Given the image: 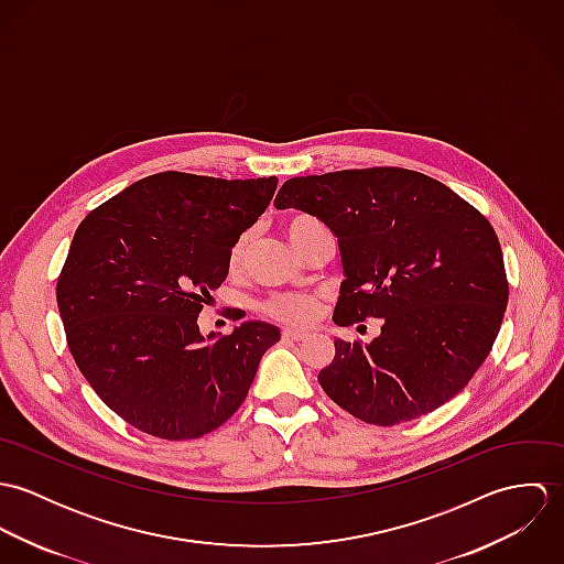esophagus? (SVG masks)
I'll return each mask as SVG.
<instances>
[{
    "label": "esophagus",
    "instance_id": "1",
    "mask_svg": "<svg viewBox=\"0 0 564 564\" xmlns=\"http://www.w3.org/2000/svg\"><path fill=\"white\" fill-rule=\"evenodd\" d=\"M282 338L297 343V340L308 338V332H306V329H297V327H284V329H282Z\"/></svg>",
    "mask_w": 564,
    "mask_h": 564
}]
</instances>
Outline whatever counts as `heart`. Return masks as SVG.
<instances>
[{"label":"heart","mask_w":564,"mask_h":564,"mask_svg":"<svg viewBox=\"0 0 564 564\" xmlns=\"http://www.w3.org/2000/svg\"><path fill=\"white\" fill-rule=\"evenodd\" d=\"M284 232L293 245L304 251L308 242L313 241L322 230V221L311 215L295 213L284 219ZM249 247V235H241L230 247V269L237 271L245 262V253ZM322 293H306V291H282L271 293L260 302V313L273 322L289 323V325H306L313 322L322 308Z\"/></svg>","instance_id":"heart-1"}]
</instances>
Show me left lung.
I'll list each match as a JSON object with an SVG mask.
<instances>
[{"label": "left lung", "instance_id": "left-lung-1", "mask_svg": "<svg viewBox=\"0 0 564 564\" xmlns=\"http://www.w3.org/2000/svg\"><path fill=\"white\" fill-rule=\"evenodd\" d=\"M273 206L300 208L338 237L347 278L334 323L382 319L367 345L334 340L319 373L332 402L365 423L398 425L471 382L508 304L501 247L478 208L402 166L291 177Z\"/></svg>", "mask_w": 564, "mask_h": 564}]
</instances>
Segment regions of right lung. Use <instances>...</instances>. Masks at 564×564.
Instances as JSON below:
<instances>
[{
	"label": "right lung",
	"instance_id": "right-lung-1",
	"mask_svg": "<svg viewBox=\"0 0 564 564\" xmlns=\"http://www.w3.org/2000/svg\"><path fill=\"white\" fill-rule=\"evenodd\" d=\"M275 186V175L162 171L84 217L58 275V311L82 376L126 423L186 441L241 408L280 329L242 323L206 343L197 315Z\"/></svg>",
	"mask_w": 564,
	"mask_h": 564
}]
</instances>
